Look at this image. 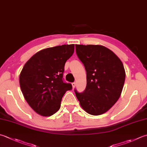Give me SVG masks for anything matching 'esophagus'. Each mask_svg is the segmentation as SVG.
<instances>
[{
  "label": "esophagus",
  "mask_w": 147,
  "mask_h": 147,
  "mask_svg": "<svg viewBox=\"0 0 147 147\" xmlns=\"http://www.w3.org/2000/svg\"><path fill=\"white\" fill-rule=\"evenodd\" d=\"M76 84L75 82H74V83H72V87H73V88L76 87Z\"/></svg>",
  "instance_id": "1"
}]
</instances>
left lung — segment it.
<instances>
[{
	"label": "left lung",
	"instance_id": "1",
	"mask_svg": "<svg viewBox=\"0 0 147 147\" xmlns=\"http://www.w3.org/2000/svg\"><path fill=\"white\" fill-rule=\"evenodd\" d=\"M76 54L87 71V86L82 93L75 90L80 105L87 113L100 115L119 100L125 78L120 59L102 45H76Z\"/></svg>",
	"mask_w": 147,
	"mask_h": 147
}]
</instances>
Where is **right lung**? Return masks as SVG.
I'll list each match as a JSON object with an SVG mask.
<instances>
[{
    "label": "right lung",
    "instance_id": "1",
    "mask_svg": "<svg viewBox=\"0 0 147 147\" xmlns=\"http://www.w3.org/2000/svg\"><path fill=\"white\" fill-rule=\"evenodd\" d=\"M74 45H64L38 51L25 63L19 77L26 101L37 113L50 117L58 111L62 97L71 90L63 82L64 65L73 55Z\"/></svg>",
    "mask_w": 147,
    "mask_h": 147
}]
</instances>
